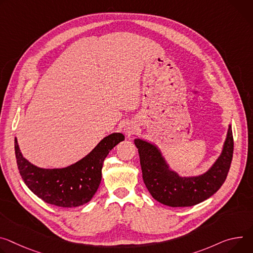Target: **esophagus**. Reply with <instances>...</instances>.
I'll return each instance as SVG.
<instances>
[{"mask_svg":"<svg viewBox=\"0 0 253 253\" xmlns=\"http://www.w3.org/2000/svg\"><path fill=\"white\" fill-rule=\"evenodd\" d=\"M124 131H125V134H126L127 136H131L132 134H134V132H135V128H134L132 125H128V126H126V127H125Z\"/></svg>","mask_w":253,"mask_h":253,"instance_id":"34e87169","label":"esophagus"}]
</instances>
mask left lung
I'll list each match as a JSON object with an SVG mask.
<instances>
[{
	"label": "left lung",
	"mask_w": 253,
	"mask_h": 253,
	"mask_svg": "<svg viewBox=\"0 0 253 253\" xmlns=\"http://www.w3.org/2000/svg\"><path fill=\"white\" fill-rule=\"evenodd\" d=\"M138 148L143 181L157 202L169 207H191L213 196L224 183L233 156V135L229 125L223 149L205 173L180 176L170 169L156 145L143 139L134 140Z\"/></svg>",
	"instance_id": "obj_1"
}]
</instances>
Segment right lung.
<instances>
[{
    "instance_id": "add662e5",
    "label": "right lung",
    "mask_w": 253,
    "mask_h": 253,
    "mask_svg": "<svg viewBox=\"0 0 253 253\" xmlns=\"http://www.w3.org/2000/svg\"><path fill=\"white\" fill-rule=\"evenodd\" d=\"M124 139L122 133H112L76 164L63 169H41L22 155L15 138L18 169L29 190L45 203L74 208L86 204L96 194L102 179L105 158Z\"/></svg>"
}]
</instances>
